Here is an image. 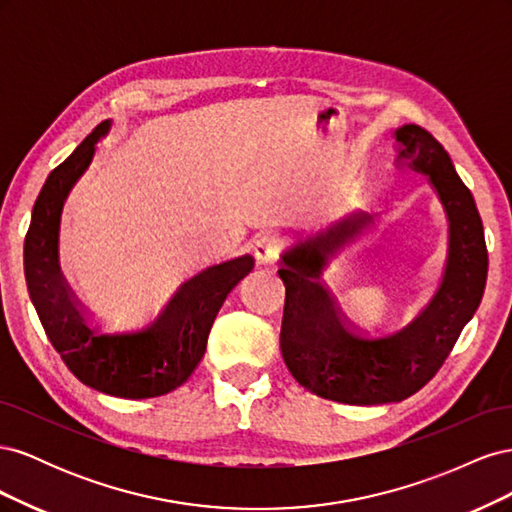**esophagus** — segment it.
Returning <instances> with one entry per match:
<instances>
[{"mask_svg": "<svg viewBox=\"0 0 512 512\" xmlns=\"http://www.w3.org/2000/svg\"><path fill=\"white\" fill-rule=\"evenodd\" d=\"M282 247H284V241L280 235L265 232V235L254 241V256L260 265H273V262L280 258Z\"/></svg>", "mask_w": 512, "mask_h": 512, "instance_id": "34e87169", "label": "esophagus"}]
</instances>
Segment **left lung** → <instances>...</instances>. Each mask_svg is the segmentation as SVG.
I'll return each mask as SVG.
<instances>
[{
    "label": "left lung",
    "mask_w": 512,
    "mask_h": 512,
    "mask_svg": "<svg viewBox=\"0 0 512 512\" xmlns=\"http://www.w3.org/2000/svg\"><path fill=\"white\" fill-rule=\"evenodd\" d=\"M395 138L399 160L427 177L448 220L442 280L421 314L395 333L365 335L350 327L322 282L331 258L369 230L374 215L350 213L297 241L282 254L277 271L286 286L280 335L286 367L307 391L339 404H391L421 391L472 320L487 284L483 222L451 156L414 123L397 128Z\"/></svg>",
    "instance_id": "1"
}]
</instances>
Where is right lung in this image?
<instances>
[{
    "label": "right lung",
    "mask_w": 512,
    "mask_h": 512,
    "mask_svg": "<svg viewBox=\"0 0 512 512\" xmlns=\"http://www.w3.org/2000/svg\"><path fill=\"white\" fill-rule=\"evenodd\" d=\"M108 130L111 121H102L46 177L25 237V282L46 335L76 378L106 395L147 399L175 391L192 376L215 316L230 290L254 269V258L245 254L200 271L141 329L106 331L91 322L59 269V226L70 190Z\"/></svg>",
    "instance_id": "right-lung-1"
}]
</instances>
